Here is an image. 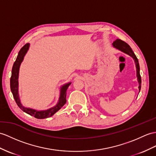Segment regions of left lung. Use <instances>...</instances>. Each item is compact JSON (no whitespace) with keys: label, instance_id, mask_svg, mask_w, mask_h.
Instances as JSON below:
<instances>
[{"label":"left lung","instance_id":"8db88e82","mask_svg":"<svg viewBox=\"0 0 156 156\" xmlns=\"http://www.w3.org/2000/svg\"><path fill=\"white\" fill-rule=\"evenodd\" d=\"M112 46L115 48L119 49V50L124 52V54H126L128 55H130L133 58V59L134 60L135 65L136 67V77H137V80L139 84L138 89H139V93H140V89H141L142 80H141V76H140V66H139L138 59H137V58H136L134 51H132V49H131L130 45H129L128 44H126V42H124V41L121 40L120 39H117L114 41L112 44Z\"/></svg>","mask_w":156,"mask_h":156}]
</instances>
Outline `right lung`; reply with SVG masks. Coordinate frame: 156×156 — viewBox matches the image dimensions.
<instances>
[{
    "label": "right lung",
    "mask_w": 156,
    "mask_h": 156,
    "mask_svg": "<svg viewBox=\"0 0 156 156\" xmlns=\"http://www.w3.org/2000/svg\"><path fill=\"white\" fill-rule=\"evenodd\" d=\"M30 48V44H26L22 47L20 51L18 52V55L16 58V61L14 63V65L12 69V75L10 77V89L12 91L13 97L15 101H16L17 105L19 107L22 111L28 114V115L34 116L36 119H46V118L51 117L54 114L58 112L59 110L62 108L63 106L66 103V90H67L68 87L71 85V82L66 83L60 87V95L59 98V101L58 103L54 107L50 108L44 110V111H37L33 108L24 107L21 103L20 97H19L18 93V77H19V70H20V67L21 63L23 62V59L26 53L28 51Z\"/></svg>",
    "instance_id": "obj_1"
}]
</instances>
